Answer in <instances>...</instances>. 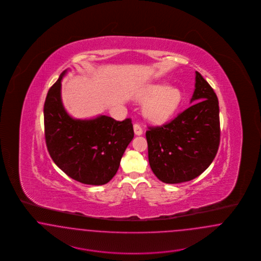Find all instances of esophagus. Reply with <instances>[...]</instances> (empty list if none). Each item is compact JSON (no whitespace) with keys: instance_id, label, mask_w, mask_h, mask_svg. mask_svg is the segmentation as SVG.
Instances as JSON below:
<instances>
[{"instance_id":"1","label":"esophagus","mask_w":261,"mask_h":261,"mask_svg":"<svg viewBox=\"0 0 261 261\" xmlns=\"http://www.w3.org/2000/svg\"><path fill=\"white\" fill-rule=\"evenodd\" d=\"M134 133L138 136L143 134V128L141 127V125L138 124V123L134 124Z\"/></svg>"}]
</instances>
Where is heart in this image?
<instances>
[{
  "instance_id": "1",
  "label": "heart",
  "mask_w": 261,
  "mask_h": 261,
  "mask_svg": "<svg viewBox=\"0 0 261 261\" xmlns=\"http://www.w3.org/2000/svg\"><path fill=\"white\" fill-rule=\"evenodd\" d=\"M181 99V91L166 84L151 85L142 96L143 101H149L145 108V114L155 123L166 121L177 110Z\"/></svg>"
}]
</instances>
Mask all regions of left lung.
<instances>
[{
	"instance_id": "1",
	"label": "left lung",
	"mask_w": 261,
	"mask_h": 261,
	"mask_svg": "<svg viewBox=\"0 0 261 261\" xmlns=\"http://www.w3.org/2000/svg\"><path fill=\"white\" fill-rule=\"evenodd\" d=\"M184 112L162 126L146 132L150 168L166 184L191 181L213 162L220 142L219 106L216 94L196 71L191 102Z\"/></svg>"
}]
</instances>
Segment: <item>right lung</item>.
Returning <instances> with one entry per match:
<instances>
[{"label":"right lung","mask_w":261,"mask_h":261,"mask_svg":"<svg viewBox=\"0 0 261 261\" xmlns=\"http://www.w3.org/2000/svg\"><path fill=\"white\" fill-rule=\"evenodd\" d=\"M50 88L44 105L45 139L50 158L70 178L87 185H105L116 174L134 137L130 118L107 115L75 119L62 100V77Z\"/></svg>","instance_id":"right-lung-1"}]
</instances>
